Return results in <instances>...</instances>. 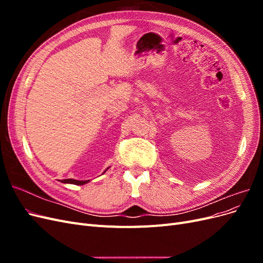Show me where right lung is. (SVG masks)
I'll return each instance as SVG.
<instances>
[{"mask_svg":"<svg viewBox=\"0 0 263 263\" xmlns=\"http://www.w3.org/2000/svg\"><path fill=\"white\" fill-rule=\"evenodd\" d=\"M107 169H109V166ZM107 169L103 172L105 173L107 171ZM61 183H66V184H76V185H83L86 184V183H89L90 180H74V179H65V180H61Z\"/></svg>","mask_w":263,"mask_h":263,"instance_id":"obj_1","label":"right lung"}]
</instances>
